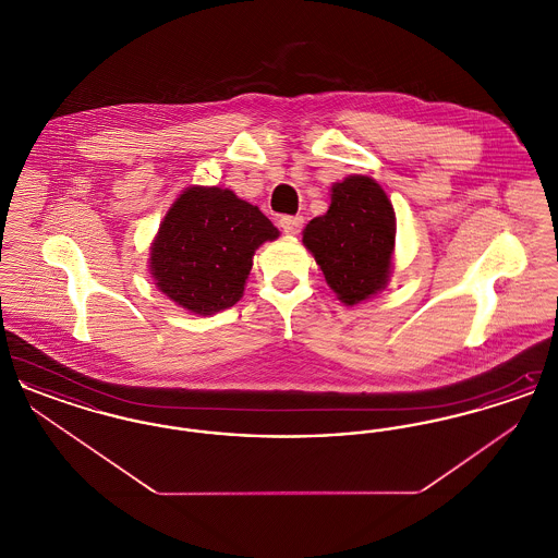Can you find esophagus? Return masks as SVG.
Segmentation results:
<instances>
[{"instance_id":"1","label":"esophagus","mask_w":558,"mask_h":558,"mask_svg":"<svg viewBox=\"0 0 558 558\" xmlns=\"http://www.w3.org/2000/svg\"><path fill=\"white\" fill-rule=\"evenodd\" d=\"M278 223H280L284 234L296 236L301 232V228H303V217L301 215H284V217H280Z\"/></svg>"}]
</instances>
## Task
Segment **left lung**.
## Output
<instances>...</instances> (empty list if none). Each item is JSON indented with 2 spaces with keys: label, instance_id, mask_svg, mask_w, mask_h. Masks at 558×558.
Instances as JSON below:
<instances>
[{
  "label": "left lung",
  "instance_id": "left-lung-1",
  "mask_svg": "<svg viewBox=\"0 0 558 558\" xmlns=\"http://www.w3.org/2000/svg\"><path fill=\"white\" fill-rule=\"evenodd\" d=\"M398 221L387 192L368 175L330 187V207L303 230L326 284L349 307L385 291L393 274Z\"/></svg>",
  "mask_w": 558,
  "mask_h": 558
}]
</instances>
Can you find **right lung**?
<instances>
[{
  "instance_id": "obj_1",
  "label": "right lung",
  "mask_w": 558,
  "mask_h": 558,
  "mask_svg": "<svg viewBox=\"0 0 558 558\" xmlns=\"http://www.w3.org/2000/svg\"><path fill=\"white\" fill-rule=\"evenodd\" d=\"M278 236L259 207L232 190L190 186L160 221L148 271L175 305L194 316H213L239 303L255 251Z\"/></svg>"
}]
</instances>
